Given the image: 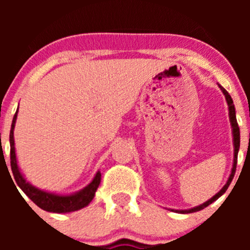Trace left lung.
Segmentation results:
<instances>
[{"instance_id":"left-lung-1","label":"left lung","mask_w":250,"mask_h":250,"mask_svg":"<svg viewBox=\"0 0 250 250\" xmlns=\"http://www.w3.org/2000/svg\"><path fill=\"white\" fill-rule=\"evenodd\" d=\"M219 87H220L221 92H223L224 95H225L226 103H228V105H229V117H230L231 128H232V137H233V166H232V169H231V174H230V176H229V179H228V181H226V184H225V185H224V188H221V190L219 191V192L216 193L215 196H213V197H211L210 200H208V201H207V202H204L203 204H201V206L195 207V208L185 209V210H173V211H176V213H181V214L195 213V211L202 210V209L206 208V207H208L209 204L213 203L214 201L218 200V198L220 197V196H223L224 193L226 192L228 188H229V186H230L231 181H232V179H233V176H234V173H236L237 155H238V150H239V127H238V123H237V120H236V110H234V105H233L232 98L230 97V94H229L228 90H226L225 88L221 87L220 84H219Z\"/></svg>"}]
</instances>
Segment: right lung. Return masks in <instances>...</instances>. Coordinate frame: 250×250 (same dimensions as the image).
I'll return each mask as SVG.
<instances>
[{"label":"right lung","mask_w":250,"mask_h":250,"mask_svg":"<svg viewBox=\"0 0 250 250\" xmlns=\"http://www.w3.org/2000/svg\"><path fill=\"white\" fill-rule=\"evenodd\" d=\"M18 110L13 117V122H12L11 133H9V144H11V168L13 172L14 180H16L17 185L22 190V192L30 198L36 206L43 209L46 211H52V213H70V211L78 210L92 202L94 198L95 191H97L98 186H99L100 180H102V174L97 172L95 176L93 178L92 183L89 185L85 186L81 191L72 195H57V193L47 192V191L40 190V188H35L30 183H27L26 179L22 176L20 172L19 167H18L17 162V155H16V147H14V127H16Z\"/></svg>","instance_id":"1"}]
</instances>
